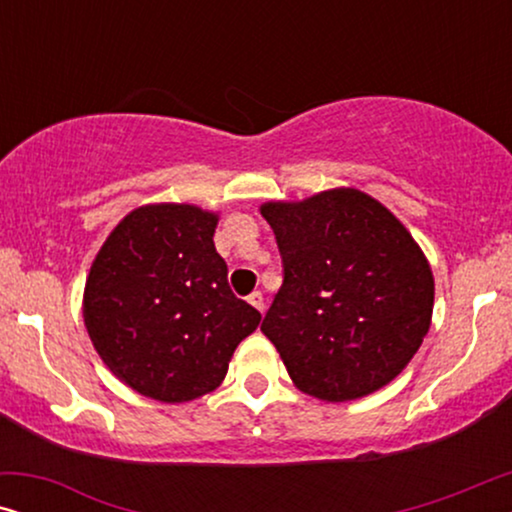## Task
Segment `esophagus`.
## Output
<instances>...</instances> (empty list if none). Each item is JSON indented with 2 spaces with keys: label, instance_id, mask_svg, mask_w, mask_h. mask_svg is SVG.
<instances>
[{
  "label": "esophagus",
  "instance_id": "obj_1",
  "mask_svg": "<svg viewBox=\"0 0 512 512\" xmlns=\"http://www.w3.org/2000/svg\"><path fill=\"white\" fill-rule=\"evenodd\" d=\"M249 305H254L258 312H263L265 310V305H263V293L261 291H254V293H249Z\"/></svg>",
  "mask_w": 512,
  "mask_h": 512
}]
</instances>
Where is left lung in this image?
<instances>
[{
	"label": "left lung",
	"mask_w": 512,
	"mask_h": 512,
	"mask_svg": "<svg viewBox=\"0 0 512 512\" xmlns=\"http://www.w3.org/2000/svg\"><path fill=\"white\" fill-rule=\"evenodd\" d=\"M261 214L284 261L261 331L293 384L331 403L387 387L422 347L433 314V272L410 230L345 186L263 202Z\"/></svg>",
	"instance_id": "8db88e82"
}]
</instances>
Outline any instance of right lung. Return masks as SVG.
<instances>
[{
  "label": "right lung",
  "mask_w": 512,
  "mask_h": 512,
  "mask_svg": "<svg viewBox=\"0 0 512 512\" xmlns=\"http://www.w3.org/2000/svg\"><path fill=\"white\" fill-rule=\"evenodd\" d=\"M219 212L156 202L125 214L97 251L83 321L111 373L160 403L214 391L261 314L228 289L216 254Z\"/></svg>",
  "instance_id": "add662e5"
}]
</instances>
